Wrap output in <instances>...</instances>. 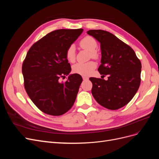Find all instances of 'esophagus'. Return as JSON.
Listing matches in <instances>:
<instances>
[{
  "label": "esophagus",
  "instance_id": "esophagus-1",
  "mask_svg": "<svg viewBox=\"0 0 159 159\" xmlns=\"http://www.w3.org/2000/svg\"><path fill=\"white\" fill-rule=\"evenodd\" d=\"M82 78H83V80H88V77H86V76H83Z\"/></svg>",
  "mask_w": 159,
  "mask_h": 159
}]
</instances>
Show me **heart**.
I'll list each match as a JSON object with an SVG mask.
<instances>
[{"mask_svg":"<svg viewBox=\"0 0 159 159\" xmlns=\"http://www.w3.org/2000/svg\"><path fill=\"white\" fill-rule=\"evenodd\" d=\"M80 46L83 49L90 52V57L96 59L98 57V52H96L98 48V42L94 38L90 36H86L80 42ZM66 58L70 62H74L75 60V48L74 45H70L66 52ZM95 68V64L93 61H89L87 63H77L72 67L74 73L80 75H86L90 74L91 70Z\"/></svg>","mask_w":159,"mask_h":159,"instance_id":"heart-1","label":"heart"}]
</instances>
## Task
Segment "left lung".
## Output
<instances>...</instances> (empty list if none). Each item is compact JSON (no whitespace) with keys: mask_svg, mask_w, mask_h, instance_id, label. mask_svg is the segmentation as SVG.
<instances>
[{"mask_svg":"<svg viewBox=\"0 0 159 159\" xmlns=\"http://www.w3.org/2000/svg\"><path fill=\"white\" fill-rule=\"evenodd\" d=\"M89 35L100 42L102 60L99 73L107 80L90 78L91 93L102 106L116 110L131 101L140 86L141 63L135 52L113 34L102 30H90Z\"/></svg>","mask_w":159,"mask_h":159,"instance_id":"1","label":"left lung"}]
</instances>
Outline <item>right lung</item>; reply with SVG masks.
Returning <instances> with one entry per match:
<instances>
[{
  "mask_svg": "<svg viewBox=\"0 0 159 159\" xmlns=\"http://www.w3.org/2000/svg\"><path fill=\"white\" fill-rule=\"evenodd\" d=\"M83 29H60L48 34L34 44L23 61L24 85L32 102L43 113L59 116L70 110L75 102L82 78L71 71L66 56L68 48Z\"/></svg>",
  "mask_w": 159,
  "mask_h": 159,
  "instance_id": "1",
  "label": "right lung"
}]
</instances>
